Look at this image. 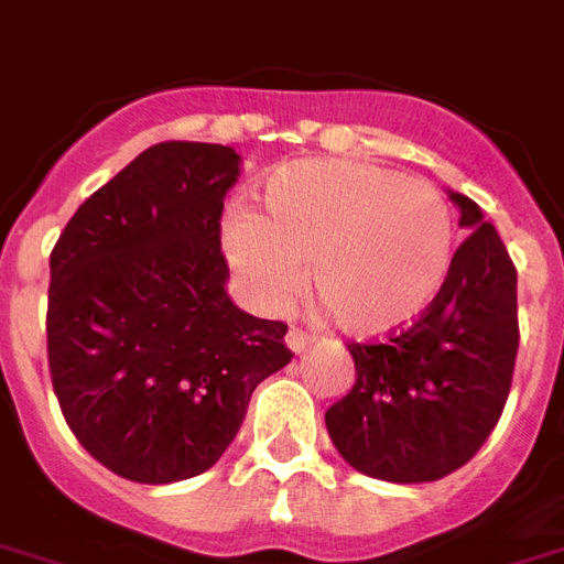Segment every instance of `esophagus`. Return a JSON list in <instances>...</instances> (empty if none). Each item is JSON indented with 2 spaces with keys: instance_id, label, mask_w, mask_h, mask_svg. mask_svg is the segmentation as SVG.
I'll return each mask as SVG.
<instances>
[{
  "instance_id": "34e87169",
  "label": "esophagus",
  "mask_w": 564,
  "mask_h": 564,
  "mask_svg": "<svg viewBox=\"0 0 564 564\" xmlns=\"http://www.w3.org/2000/svg\"><path fill=\"white\" fill-rule=\"evenodd\" d=\"M285 343H288V348H291L293 355H302V351H305V348L314 343V337H311L308 332H302V328H288Z\"/></svg>"
}]
</instances>
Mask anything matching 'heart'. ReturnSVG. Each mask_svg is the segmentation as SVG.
I'll return each instance as SVG.
<instances>
[{"mask_svg": "<svg viewBox=\"0 0 564 564\" xmlns=\"http://www.w3.org/2000/svg\"><path fill=\"white\" fill-rule=\"evenodd\" d=\"M225 253L250 300L282 308L305 282L351 334L415 323L444 288L453 218L426 181L360 161H296L264 184V218L232 209Z\"/></svg>", "mask_w": 564, "mask_h": 564, "instance_id": "heart-1", "label": "heart"}]
</instances>
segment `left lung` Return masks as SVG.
Listing matches in <instances>:
<instances>
[{"mask_svg":"<svg viewBox=\"0 0 564 564\" xmlns=\"http://www.w3.org/2000/svg\"><path fill=\"white\" fill-rule=\"evenodd\" d=\"M467 239L444 288L383 343H351L357 380L325 412L339 455L380 481H438L496 430L519 351L516 264L473 198L449 193Z\"/></svg>","mask_w":564,"mask_h":564,"instance_id":"1","label":"left lung"}]
</instances>
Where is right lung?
Masks as SVG:
<instances>
[{"instance_id": "add662e5", "label": "right lung", "mask_w": 564, "mask_h": 564, "mask_svg": "<svg viewBox=\"0 0 564 564\" xmlns=\"http://www.w3.org/2000/svg\"><path fill=\"white\" fill-rule=\"evenodd\" d=\"M241 158L166 141L88 195L51 250L48 369L74 438L138 484L221 458L264 377L291 362L285 323L232 305L221 213Z\"/></svg>"}]
</instances>
